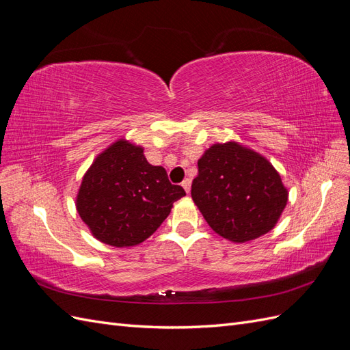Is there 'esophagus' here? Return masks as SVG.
Wrapping results in <instances>:
<instances>
[{
	"label": "esophagus",
	"instance_id": "1",
	"mask_svg": "<svg viewBox=\"0 0 350 350\" xmlns=\"http://www.w3.org/2000/svg\"><path fill=\"white\" fill-rule=\"evenodd\" d=\"M183 187H184V189H185L187 193H189V189H191V179L185 178L184 181H183Z\"/></svg>",
	"mask_w": 350,
	"mask_h": 350
}]
</instances>
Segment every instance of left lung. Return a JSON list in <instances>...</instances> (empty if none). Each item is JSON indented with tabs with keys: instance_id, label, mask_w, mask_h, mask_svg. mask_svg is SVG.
Wrapping results in <instances>:
<instances>
[{
	"instance_id": "left-lung-1",
	"label": "left lung",
	"mask_w": 350,
	"mask_h": 350,
	"mask_svg": "<svg viewBox=\"0 0 350 350\" xmlns=\"http://www.w3.org/2000/svg\"><path fill=\"white\" fill-rule=\"evenodd\" d=\"M191 197L216 234L247 242L278 224L288 189L267 159L230 142L211 146L201 156Z\"/></svg>"
}]
</instances>
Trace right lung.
<instances>
[{
  "label": "right lung",
  "mask_w": 350,
  "mask_h": 350,
  "mask_svg": "<svg viewBox=\"0 0 350 350\" xmlns=\"http://www.w3.org/2000/svg\"><path fill=\"white\" fill-rule=\"evenodd\" d=\"M185 196L153 166L139 146L120 140L100 153L83 176L77 211L94 238L112 247H133L149 238Z\"/></svg>",
  "instance_id": "right-lung-1"
}]
</instances>
